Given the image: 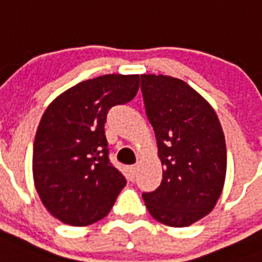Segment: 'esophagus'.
Segmentation results:
<instances>
[{"instance_id":"34e87169","label":"esophagus","mask_w":262,"mask_h":262,"mask_svg":"<svg viewBox=\"0 0 262 262\" xmlns=\"http://www.w3.org/2000/svg\"><path fill=\"white\" fill-rule=\"evenodd\" d=\"M136 171H137V167H136V166H129V167H127V177H129L130 181L135 179Z\"/></svg>"}]
</instances>
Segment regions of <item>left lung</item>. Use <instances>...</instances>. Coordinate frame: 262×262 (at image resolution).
I'll use <instances>...</instances> for the list:
<instances>
[{"label": "left lung", "mask_w": 262, "mask_h": 262, "mask_svg": "<svg viewBox=\"0 0 262 262\" xmlns=\"http://www.w3.org/2000/svg\"><path fill=\"white\" fill-rule=\"evenodd\" d=\"M141 92L164 167L160 186L143 193L145 207L160 223L187 227L213 209L223 190V130L211 104L182 80L143 75Z\"/></svg>", "instance_id": "8db88e82"}]
</instances>
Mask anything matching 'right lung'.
Returning <instances> with one entry per match:
<instances>
[{
	"instance_id": "add662e5",
	"label": "right lung",
	"mask_w": 262,
	"mask_h": 262,
	"mask_svg": "<svg viewBox=\"0 0 262 262\" xmlns=\"http://www.w3.org/2000/svg\"><path fill=\"white\" fill-rule=\"evenodd\" d=\"M139 75H104L53 100L34 141L35 187L51 215L69 226L103 219L126 185L108 158L104 135L111 107L135 98Z\"/></svg>"
}]
</instances>
